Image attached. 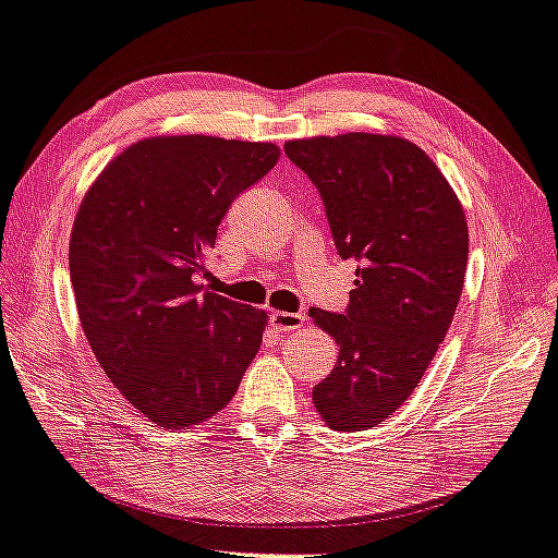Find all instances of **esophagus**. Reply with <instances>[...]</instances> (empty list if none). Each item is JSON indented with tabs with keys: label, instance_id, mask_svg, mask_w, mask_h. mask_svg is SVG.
Listing matches in <instances>:
<instances>
[{
	"label": "esophagus",
	"instance_id": "34e87169",
	"mask_svg": "<svg viewBox=\"0 0 558 558\" xmlns=\"http://www.w3.org/2000/svg\"><path fill=\"white\" fill-rule=\"evenodd\" d=\"M304 314H291V312H271L269 314V324L277 331L287 333V331H294V329H302L304 327Z\"/></svg>",
	"mask_w": 558,
	"mask_h": 558
}]
</instances>
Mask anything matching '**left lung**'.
Returning a JSON list of instances; mask_svg holds the SVG:
<instances>
[{
    "label": "left lung",
    "instance_id": "1",
    "mask_svg": "<svg viewBox=\"0 0 558 558\" xmlns=\"http://www.w3.org/2000/svg\"><path fill=\"white\" fill-rule=\"evenodd\" d=\"M284 151L319 190L339 254L359 262L347 314L308 312L339 344L312 399L333 432H364L404 404L447 337L469 259L464 207L404 136H308Z\"/></svg>",
    "mask_w": 558,
    "mask_h": 558
}]
</instances>
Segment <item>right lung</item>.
<instances>
[{
	"mask_svg": "<svg viewBox=\"0 0 558 558\" xmlns=\"http://www.w3.org/2000/svg\"><path fill=\"white\" fill-rule=\"evenodd\" d=\"M279 157L271 142L147 136L84 194L70 236L76 314L109 381L157 426L209 422L262 347L267 312L196 279L231 202Z\"/></svg>",
	"mask_w": 558,
	"mask_h": 558,
	"instance_id": "add662e5",
	"label": "right lung"
}]
</instances>
